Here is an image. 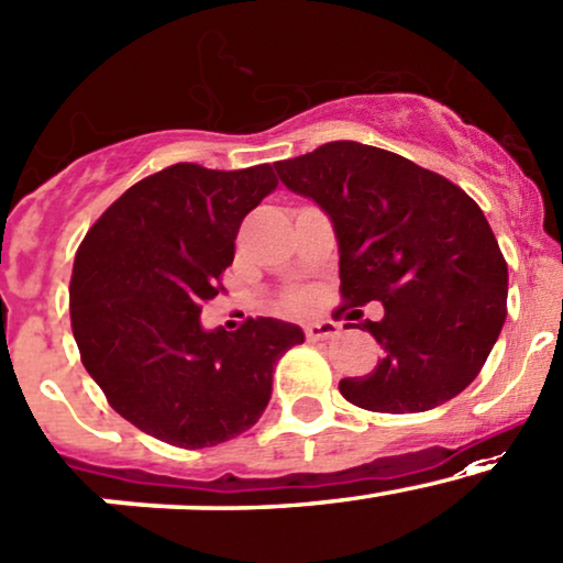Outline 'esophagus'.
Listing matches in <instances>:
<instances>
[{"mask_svg": "<svg viewBox=\"0 0 563 563\" xmlns=\"http://www.w3.org/2000/svg\"><path fill=\"white\" fill-rule=\"evenodd\" d=\"M339 333V325L333 320H314V323L305 325V336L310 342H323V339H333Z\"/></svg>", "mask_w": 563, "mask_h": 563, "instance_id": "34e87169", "label": "esophagus"}]
</instances>
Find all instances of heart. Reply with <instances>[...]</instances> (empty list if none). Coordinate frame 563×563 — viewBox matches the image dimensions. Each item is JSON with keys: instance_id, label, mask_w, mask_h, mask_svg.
<instances>
[{"instance_id": "heart-1", "label": "heart", "mask_w": 563, "mask_h": 563, "mask_svg": "<svg viewBox=\"0 0 563 563\" xmlns=\"http://www.w3.org/2000/svg\"><path fill=\"white\" fill-rule=\"evenodd\" d=\"M310 305H312V294L307 291V288H299V291L288 294V299H286L288 310H307Z\"/></svg>"}]
</instances>
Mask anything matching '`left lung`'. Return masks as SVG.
Here are the masks:
<instances>
[{
    "mask_svg": "<svg viewBox=\"0 0 563 563\" xmlns=\"http://www.w3.org/2000/svg\"><path fill=\"white\" fill-rule=\"evenodd\" d=\"M275 170L329 213L344 299L336 314L368 301L385 307V318L363 323L382 361L339 382V393L366 411L417 413L465 390L508 312V264L473 197L357 141H331Z\"/></svg>",
    "mask_w": 563,
    "mask_h": 563,
    "instance_id": "left-lung-1",
    "label": "left lung"
}]
</instances>
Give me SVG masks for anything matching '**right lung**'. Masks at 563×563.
<instances>
[{
    "label": "right lung",
    "mask_w": 563,
    "mask_h": 563,
    "mask_svg": "<svg viewBox=\"0 0 563 563\" xmlns=\"http://www.w3.org/2000/svg\"><path fill=\"white\" fill-rule=\"evenodd\" d=\"M275 187L272 165H170L111 202L74 256L71 331L85 368L111 409L157 441L202 449L253 428L275 363L305 342L275 318L200 325L202 305L224 291L240 224Z\"/></svg>",
    "instance_id": "1"
}]
</instances>
